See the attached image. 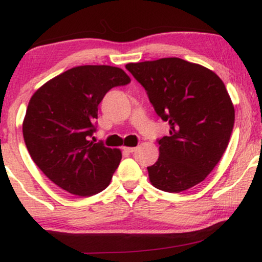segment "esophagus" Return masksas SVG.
I'll use <instances>...</instances> for the list:
<instances>
[{
  "mask_svg": "<svg viewBox=\"0 0 262 262\" xmlns=\"http://www.w3.org/2000/svg\"><path fill=\"white\" fill-rule=\"evenodd\" d=\"M123 150H124V151H127V152H134L135 150H137V148H134V146H124Z\"/></svg>",
  "mask_w": 262,
  "mask_h": 262,
  "instance_id": "1",
  "label": "esophagus"
}]
</instances>
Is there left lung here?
<instances>
[{
    "label": "left lung",
    "instance_id": "1",
    "mask_svg": "<svg viewBox=\"0 0 262 262\" xmlns=\"http://www.w3.org/2000/svg\"><path fill=\"white\" fill-rule=\"evenodd\" d=\"M125 69L170 125V134L158 139L160 155L148 167L150 182L175 193L202 182L223 156L234 127L235 111L223 81L180 58L130 62Z\"/></svg>",
    "mask_w": 262,
    "mask_h": 262
}]
</instances>
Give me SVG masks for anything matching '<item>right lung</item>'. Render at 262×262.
Here are the masks:
<instances>
[{"mask_svg": "<svg viewBox=\"0 0 262 262\" xmlns=\"http://www.w3.org/2000/svg\"><path fill=\"white\" fill-rule=\"evenodd\" d=\"M129 82L119 68L83 65L48 81L32 96L23 122L25 143L35 165L60 188L90 197L110 185L122 152L91 137L104 95Z\"/></svg>", "mask_w": 262, "mask_h": 262, "instance_id": "1", "label": "right lung"}]
</instances>
